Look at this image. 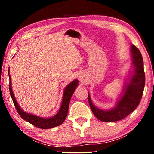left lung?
<instances>
[{
    "label": "left lung",
    "instance_id": "8db88e82",
    "mask_svg": "<svg viewBox=\"0 0 154 154\" xmlns=\"http://www.w3.org/2000/svg\"><path fill=\"white\" fill-rule=\"evenodd\" d=\"M133 75L124 88V93L114 108L108 111L102 110L94 105L88 93V102L92 113L102 122H116L126 118L139 105L144 90L145 76L141 54L136 46L131 45Z\"/></svg>",
    "mask_w": 154,
    "mask_h": 154
}]
</instances>
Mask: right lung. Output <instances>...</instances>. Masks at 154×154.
<instances>
[{"instance_id":"add662e5","label":"right lung","mask_w":154,"mask_h":154,"mask_svg":"<svg viewBox=\"0 0 154 154\" xmlns=\"http://www.w3.org/2000/svg\"><path fill=\"white\" fill-rule=\"evenodd\" d=\"M8 72L9 77V92L12 98L15 107L16 109L18 114L21 116V118L24 119V120L27 121L28 122H29L31 124H32L33 126L42 129L52 128L58 126L59 125L63 123L65 119L66 118L70 100H71L72 96L75 90L78 85V80L75 79L74 81H72L71 83H70L65 88L63 94V98H62V105L60 106V110L58 112V113L55 115L54 116L51 117V118H41V117L35 116V115L28 113L26 112L23 111L22 109L20 107V106L18 105L16 100H15L14 92H13L12 91L11 80V76H10L9 75V69L8 71Z\"/></svg>"}]
</instances>
